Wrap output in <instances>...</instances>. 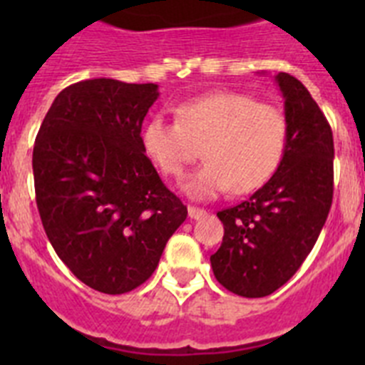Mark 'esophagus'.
I'll list each match as a JSON object with an SVG mask.
<instances>
[{
    "label": "esophagus",
    "instance_id": "34e87169",
    "mask_svg": "<svg viewBox=\"0 0 365 365\" xmlns=\"http://www.w3.org/2000/svg\"><path fill=\"white\" fill-rule=\"evenodd\" d=\"M188 215H190V219H199V217H202V215H206V210L197 208V206H188Z\"/></svg>",
    "mask_w": 365,
    "mask_h": 365
}]
</instances>
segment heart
Instances as JSON below:
<instances>
[{"label": "heart", "mask_w": 365, "mask_h": 365, "mask_svg": "<svg viewBox=\"0 0 365 365\" xmlns=\"http://www.w3.org/2000/svg\"><path fill=\"white\" fill-rule=\"evenodd\" d=\"M143 148L151 163L182 179L193 143H202L206 163L186 182L193 197H215L232 188L250 193L278 172L289 140L285 113L269 102L232 89H215L177 106V120L155 115L144 124Z\"/></svg>", "instance_id": "b5f03b06"}]
</instances>
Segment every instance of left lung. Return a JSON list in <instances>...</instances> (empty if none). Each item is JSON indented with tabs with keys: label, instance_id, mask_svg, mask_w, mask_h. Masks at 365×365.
<instances>
[{
	"label": "left lung",
	"instance_id": "obj_1",
	"mask_svg": "<svg viewBox=\"0 0 365 365\" xmlns=\"http://www.w3.org/2000/svg\"><path fill=\"white\" fill-rule=\"evenodd\" d=\"M285 98L289 140L278 172L247 201L217 212L225 227L210 256L227 291L263 298L285 285L314 247L333 205V131L307 87L276 76Z\"/></svg>",
	"mask_w": 365,
	"mask_h": 365
}]
</instances>
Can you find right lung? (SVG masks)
I'll return each instance as SVG.
<instances>
[{
	"label": "right lung",
	"instance_id": "obj_1",
	"mask_svg": "<svg viewBox=\"0 0 365 365\" xmlns=\"http://www.w3.org/2000/svg\"><path fill=\"white\" fill-rule=\"evenodd\" d=\"M157 96V83L76 82L54 98L34 143L45 234L67 269L104 294L143 285L188 215L143 148Z\"/></svg>",
	"mask_w": 365,
	"mask_h": 365
}]
</instances>
